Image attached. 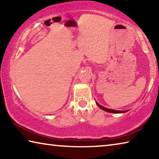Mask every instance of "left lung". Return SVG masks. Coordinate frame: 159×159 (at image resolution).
I'll return each instance as SVG.
<instances>
[{
  "mask_svg": "<svg viewBox=\"0 0 159 159\" xmlns=\"http://www.w3.org/2000/svg\"><path fill=\"white\" fill-rule=\"evenodd\" d=\"M97 104H98V106L101 109L104 110V111H107V112H109V113H115V114H120V113H125L126 111H128V110L127 111H118V110H114V109H108V108H106V107H102L100 104H99L98 102H96Z\"/></svg>",
  "mask_w": 159,
  "mask_h": 159,
  "instance_id": "1",
  "label": "left lung"
}]
</instances>
